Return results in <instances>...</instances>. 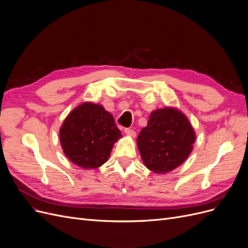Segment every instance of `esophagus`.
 I'll list each match as a JSON object with an SVG mask.
<instances>
[{"mask_svg":"<svg viewBox=\"0 0 248 248\" xmlns=\"http://www.w3.org/2000/svg\"><path fill=\"white\" fill-rule=\"evenodd\" d=\"M124 133L125 135L130 136V137H133V138L136 136V132L133 129H124Z\"/></svg>","mask_w":248,"mask_h":248,"instance_id":"obj_1","label":"esophagus"}]
</instances>
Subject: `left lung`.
Segmentation results:
<instances>
[{"label":"left lung","instance_id":"obj_1","mask_svg":"<svg viewBox=\"0 0 248 248\" xmlns=\"http://www.w3.org/2000/svg\"><path fill=\"white\" fill-rule=\"evenodd\" d=\"M196 134L181 111L167 107L150 113L148 124L137 138L142 161L155 173L176 169L193 150Z\"/></svg>","mask_w":248,"mask_h":248}]
</instances>
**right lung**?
<instances>
[{
  "mask_svg": "<svg viewBox=\"0 0 248 248\" xmlns=\"http://www.w3.org/2000/svg\"><path fill=\"white\" fill-rule=\"evenodd\" d=\"M121 137L112 114L100 104L91 102L72 110L60 130L63 154L84 169H94L106 163Z\"/></svg>",
  "mask_w": 248,
  "mask_h": 248,
  "instance_id": "1",
  "label": "right lung"
}]
</instances>
